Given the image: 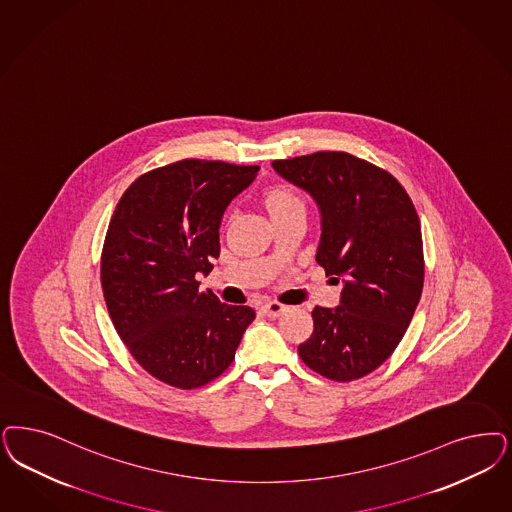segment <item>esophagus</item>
Listing matches in <instances>:
<instances>
[{"label": "esophagus", "mask_w": 512, "mask_h": 512, "mask_svg": "<svg viewBox=\"0 0 512 512\" xmlns=\"http://www.w3.org/2000/svg\"><path fill=\"white\" fill-rule=\"evenodd\" d=\"M261 310H263V314L268 316V318H280L283 312L287 310V306H283V304L276 302V300H270V302L263 304V308H261Z\"/></svg>", "instance_id": "obj_1"}]
</instances>
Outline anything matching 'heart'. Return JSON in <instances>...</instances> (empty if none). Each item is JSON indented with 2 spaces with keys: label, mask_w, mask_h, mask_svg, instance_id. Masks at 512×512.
<instances>
[{
  "label": "heart",
  "mask_w": 512,
  "mask_h": 512,
  "mask_svg": "<svg viewBox=\"0 0 512 512\" xmlns=\"http://www.w3.org/2000/svg\"><path fill=\"white\" fill-rule=\"evenodd\" d=\"M265 206L270 217L291 212V210H304V204H302L299 194L287 185H276V187L268 189L265 194Z\"/></svg>",
  "instance_id": "b5f03b06"
}]
</instances>
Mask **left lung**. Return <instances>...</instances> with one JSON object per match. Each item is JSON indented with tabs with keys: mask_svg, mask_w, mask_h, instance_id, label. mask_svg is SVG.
I'll list each match as a JSON object with an SVG mask.
<instances>
[{
	"mask_svg": "<svg viewBox=\"0 0 512 512\" xmlns=\"http://www.w3.org/2000/svg\"><path fill=\"white\" fill-rule=\"evenodd\" d=\"M321 213L316 261L342 280L336 308L312 310L300 359L321 376L352 382L378 369L405 336L423 289L422 229L403 185L342 151L274 160Z\"/></svg>",
	"mask_w": 512,
	"mask_h": 512,
	"instance_id": "left-lung-1",
	"label": "left lung"
}]
</instances>
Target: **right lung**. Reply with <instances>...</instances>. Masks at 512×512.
Masks as SVG:
<instances>
[{
  "label": "right lung",
  "mask_w": 512,
  "mask_h": 512,
  "mask_svg": "<svg viewBox=\"0 0 512 512\" xmlns=\"http://www.w3.org/2000/svg\"><path fill=\"white\" fill-rule=\"evenodd\" d=\"M259 166L185 159L138 177L107 227L100 280L107 312L145 371L179 389L210 384L227 371L249 306L200 291L219 257V227L230 200Z\"/></svg>",
  "instance_id": "obj_1"
}]
</instances>
